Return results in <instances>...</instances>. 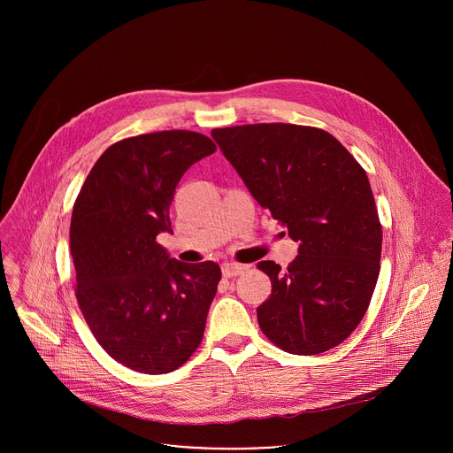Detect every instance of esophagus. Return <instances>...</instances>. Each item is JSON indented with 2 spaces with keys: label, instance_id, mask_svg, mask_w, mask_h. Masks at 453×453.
<instances>
[{
  "label": "esophagus",
  "instance_id": "34e87169",
  "mask_svg": "<svg viewBox=\"0 0 453 453\" xmlns=\"http://www.w3.org/2000/svg\"><path fill=\"white\" fill-rule=\"evenodd\" d=\"M243 271H245V267H243V265H238V264H224V265H222V274H224V278L240 276Z\"/></svg>",
  "mask_w": 453,
  "mask_h": 453
}]
</instances>
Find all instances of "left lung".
Here are the masks:
<instances>
[{"label":"left lung","instance_id":"obj_1","mask_svg":"<svg viewBox=\"0 0 453 453\" xmlns=\"http://www.w3.org/2000/svg\"><path fill=\"white\" fill-rule=\"evenodd\" d=\"M211 136L250 196L299 242L285 273L257 264L273 283L256 310L262 332L292 355L339 346L360 325L380 274L381 226L364 168L315 127L236 125Z\"/></svg>","mask_w":453,"mask_h":453}]
</instances>
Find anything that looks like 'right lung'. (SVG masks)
<instances>
[{
    "mask_svg": "<svg viewBox=\"0 0 453 453\" xmlns=\"http://www.w3.org/2000/svg\"><path fill=\"white\" fill-rule=\"evenodd\" d=\"M215 150L191 131L121 140L100 156L75 201L77 301L98 344L128 369L172 372L203 341L220 267L177 262L156 238L172 233L170 204L184 172Z\"/></svg>",
    "mask_w": 453,
    "mask_h": 453,
    "instance_id": "right-lung-1",
    "label": "right lung"
}]
</instances>
